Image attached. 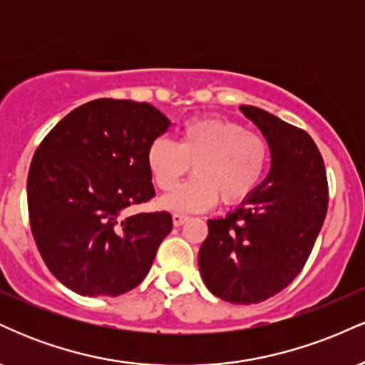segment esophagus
Masks as SVG:
<instances>
[{"instance_id": "esophagus-1", "label": "esophagus", "mask_w": 365, "mask_h": 365, "mask_svg": "<svg viewBox=\"0 0 365 365\" xmlns=\"http://www.w3.org/2000/svg\"><path fill=\"white\" fill-rule=\"evenodd\" d=\"M188 220V216H185V215H173V225L175 226H182L183 223H185V221Z\"/></svg>"}]
</instances>
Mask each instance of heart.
Listing matches in <instances>:
<instances>
[{"label":"heart","mask_w":365,"mask_h":365,"mask_svg":"<svg viewBox=\"0 0 365 365\" xmlns=\"http://www.w3.org/2000/svg\"><path fill=\"white\" fill-rule=\"evenodd\" d=\"M267 163L269 145L261 133L225 118L187 121L178 142L158 137L148 148V166L159 190H173L190 165L194 170V177L159 202L175 212L206 211L220 197L225 204L240 202L259 185Z\"/></svg>","instance_id":"obj_1"}]
</instances>
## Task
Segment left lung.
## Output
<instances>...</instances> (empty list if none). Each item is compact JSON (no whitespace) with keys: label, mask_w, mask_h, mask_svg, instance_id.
I'll return each instance as SVG.
<instances>
[{"label":"left lung","mask_w":365,"mask_h":365,"mask_svg":"<svg viewBox=\"0 0 365 365\" xmlns=\"http://www.w3.org/2000/svg\"><path fill=\"white\" fill-rule=\"evenodd\" d=\"M240 111L261 130L271 168L261 185L225 217L207 220L199 271L212 295L259 304L302 271L328 211V180L307 132L255 106Z\"/></svg>","instance_id":"obj_1"}]
</instances>
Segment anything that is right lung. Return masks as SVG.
Here are the masks:
<instances>
[{
  "label": "right lung",
  "instance_id": "add662e5",
  "mask_svg": "<svg viewBox=\"0 0 365 365\" xmlns=\"http://www.w3.org/2000/svg\"><path fill=\"white\" fill-rule=\"evenodd\" d=\"M170 123L149 103L103 98L70 111L37 148L31 230L48 269L72 292L118 297L148 276L171 215L125 211L156 195L148 148Z\"/></svg>",
  "mask_w": 365,
  "mask_h": 365
}]
</instances>
